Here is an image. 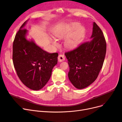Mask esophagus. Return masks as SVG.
I'll return each instance as SVG.
<instances>
[{"instance_id": "obj_1", "label": "esophagus", "mask_w": 122, "mask_h": 122, "mask_svg": "<svg viewBox=\"0 0 122 122\" xmlns=\"http://www.w3.org/2000/svg\"><path fill=\"white\" fill-rule=\"evenodd\" d=\"M65 60V56L63 55H60L58 56V61L60 62H62Z\"/></svg>"}]
</instances>
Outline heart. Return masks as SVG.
<instances>
[{
    "mask_svg": "<svg viewBox=\"0 0 122 122\" xmlns=\"http://www.w3.org/2000/svg\"><path fill=\"white\" fill-rule=\"evenodd\" d=\"M85 34V28L77 23H72L68 25L63 30L56 34L58 38H64V46L68 49H72L80 43ZM53 44L58 46L59 44L55 39H52Z\"/></svg>",
    "mask_w": 122,
    "mask_h": 122,
    "instance_id": "1",
    "label": "heart"
}]
</instances>
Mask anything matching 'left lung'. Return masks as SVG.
<instances>
[{"mask_svg":"<svg viewBox=\"0 0 122 122\" xmlns=\"http://www.w3.org/2000/svg\"><path fill=\"white\" fill-rule=\"evenodd\" d=\"M106 51L103 33L94 22L90 40L64 54L69 66L68 78L76 88H86L96 80L102 68Z\"/></svg>","mask_w":122,"mask_h":122,"instance_id":"1","label":"left lung"}]
</instances>
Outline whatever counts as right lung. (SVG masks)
<instances>
[{"mask_svg": "<svg viewBox=\"0 0 122 122\" xmlns=\"http://www.w3.org/2000/svg\"><path fill=\"white\" fill-rule=\"evenodd\" d=\"M25 21L16 34L13 45V61L17 74L25 86L37 91L43 88L51 76L53 67L58 63V54L49 53L28 40Z\"/></svg>", "mask_w": 122, "mask_h": 122, "instance_id": "obj_1", "label": "right lung"}]
</instances>
